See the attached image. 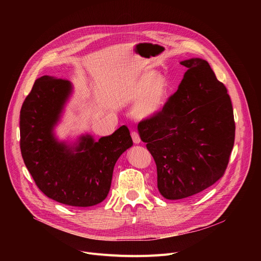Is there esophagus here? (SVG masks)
<instances>
[{
  "label": "esophagus",
  "instance_id": "obj_1",
  "mask_svg": "<svg viewBox=\"0 0 261 261\" xmlns=\"http://www.w3.org/2000/svg\"><path fill=\"white\" fill-rule=\"evenodd\" d=\"M131 136H132V139H133V142L135 143V144H138V143H140V136H139V134L136 132V131H133L132 133H131Z\"/></svg>",
  "mask_w": 261,
  "mask_h": 261
}]
</instances>
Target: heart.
Returning <instances> with one entry per match:
<instances>
[{
	"mask_svg": "<svg viewBox=\"0 0 261 261\" xmlns=\"http://www.w3.org/2000/svg\"><path fill=\"white\" fill-rule=\"evenodd\" d=\"M170 92V84L163 73L147 70L133 81L127 89V98L135 101L132 115L139 120L151 119L165 107Z\"/></svg>",
	"mask_w": 261,
	"mask_h": 261,
	"instance_id": "b5f03b06",
	"label": "heart"
}]
</instances>
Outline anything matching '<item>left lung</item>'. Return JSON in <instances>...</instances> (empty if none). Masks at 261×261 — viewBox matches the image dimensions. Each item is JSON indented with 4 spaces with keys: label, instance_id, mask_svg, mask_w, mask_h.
<instances>
[{
    "label": "left lung",
    "instance_id": "1",
    "mask_svg": "<svg viewBox=\"0 0 261 261\" xmlns=\"http://www.w3.org/2000/svg\"><path fill=\"white\" fill-rule=\"evenodd\" d=\"M179 64L187 71L177 91L159 115L138 124L159 192L169 200L198 194L222 177L236 134L230 97L210 64L200 58Z\"/></svg>",
    "mask_w": 261,
    "mask_h": 261
}]
</instances>
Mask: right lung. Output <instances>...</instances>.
Listing matches in <instances>:
<instances>
[{"instance_id":"add662e5","label":"right lung","mask_w":261,"mask_h":261,"mask_svg":"<svg viewBox=\"0 0 261 261\" xmlns=\"http://www.w3.org/2000/svg\"><path fill=\"white\" fill-rule=\"evenodd\" d=\"M73 92L69 81L44 75L37 80L20 109V151L38 188L49 198L71 206L102 202L110 189L114 167L133 145L129 129L120 127L95 140H59L55 128Z\"/></svg>"}]
</instances>
